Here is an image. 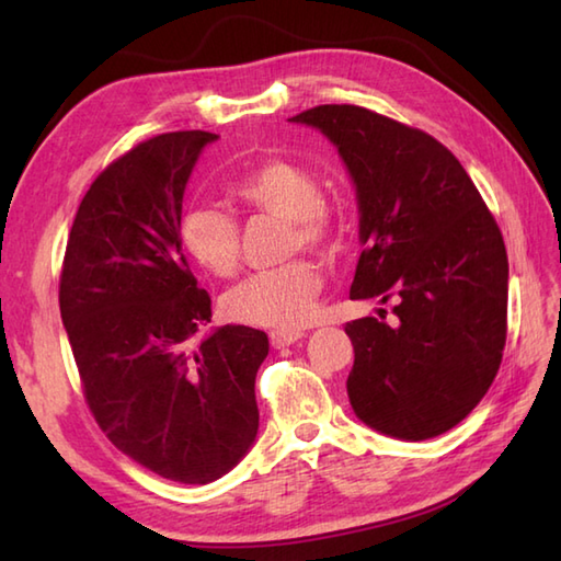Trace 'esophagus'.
I'll return each instance as SVG.
<instances>
[{"label": "esophagus", "mask_w": 561, "mask_h": 561, "mask_svg": "<svg viewBox=\"0 0 561 561\" xmlns=\"http://www.w3.org/2000/svg\"><path fill=\"white\" fill-rule=\"evenodd\" d=\"M301 337H304V332H299V330H272V332H270L272 347H277V350L289 347V344L299 342Z\"/></svg>", "instance_id": "1"}]
</instances>
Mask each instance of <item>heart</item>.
Returning a JSON list of instances; mask_svg holds the SVG:
<instances>
[{"label": "heart", "instance_id": "1", "mask_svg": "<svg viewBox=\"0 0 561 561\" xmlns=\"http://www.w3.org/2000/svg\"><path fill=\"white\" fill-rule=\"evenodd\" d=\"M231 197L250 211L289 219L294 250H328L335 245L337 224L323 199L318 178L287 159H267L236 178ZM181 243L197 265L229 277L241 257V231L229 211L195 205L181 217ZM323 289V274L311 260H294L277 270L257 272L238 284L224 299V311L236 323L294 330L308 323Z\"/></svg>", "mask_w": 561, "mask_h": 561}]
</instances>
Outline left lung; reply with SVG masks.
<instances>
[{
  "label": "left lung",
  "mask_w": 561,
  "mask_h": 561,
  "mask_svg": "<svg viewBox=\"0 0 561 561\" xmlns=\"http://www.w3.org/2000/svg\"><path fill=\"white\" fill-rule=\"evenodd\" d=\"M318 127L356 185L364 243L350 299L392 301V318L344 325L356 416L424 440L462 422L490 390L506 344L502 231L460 161L422 129L362 105H316Z\"/></svg>",
  "instance_id": "1"
}]
</instances>
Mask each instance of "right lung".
Here are the masks:
<instances>
[{
	"label": "right lung",
	"mask_w": 561,
	"mask_h": 561,
	"mask_svg": "<svg viewBox=\"0 0 561 561\" xmlns=\"http://www.w3.org/2000/svg\"><path fill=\"white\" fill-rule=\"evenodd\" d=\"M217 135L165 133L115 159L83 195L59 274V313L99 426L165 480L207 484L257 434L267 335L224 325L181 243L183 193Z\"/></svg>",
	"instance_id": "1"
}]
</instances>
